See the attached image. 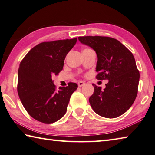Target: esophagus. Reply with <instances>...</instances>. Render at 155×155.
Returning <instances> with one entry per match:
<instances>
[{"mask_svg":"<svg viewBox=\"0 0 155 155\" xmlns=\"http://www.w3.org/2000/svg\"><path fill=\"white\" fill-rule=\"evenodd\" d=\"M84 84H85V83H84V82H83V81H79V82H78V87H82V86L84 85Z\"/></svg>","mask_w":155,"mask_h":155,"instance_id":"obj_1","label":"esophagus"}]
</instances>
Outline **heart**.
<instances>
[{"label":"heart","mask_w":155,"mask_h":155,"mask_svg":"<svg viewBox=\"0 0 155 155\" xmlns=\"http://www.w3.org/2000/svg\"><path fill=\"white\" fill-rule=\"evenodd\" d=\"M88 50V48H86V49H84V50Z\"/></svg>","instance_id":"heart-1"}]
</instances>
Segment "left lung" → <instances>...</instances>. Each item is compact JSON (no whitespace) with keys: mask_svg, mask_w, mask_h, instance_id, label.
<instances>
[{"mask_svg":"<svg viewBox=\"0 0 155 155\" xmlns=\"http://www.w3.org/2000/svg\"><path fill=\"white\" fill-rule=\"evenodd\" d=\"M97 56L96 76L98 80H108L104 91L93 84L94 93L89 103L99 116L115 118L128 111L138 93L140 73L132 53L117 39L105 36L78 37Z\"/></svg>","mask_w":155,"mask_h":155,"instance_id":"8db88e82","label":"left lung"}]
</instances>
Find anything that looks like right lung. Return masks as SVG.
Instances as JSON below:
<instances>
[{"instance_id":"1","label":"right lung","mask_w":155,"mask_h":155,"mask_svg":"<svg viewBox=\"0 0 155 155\" xmlns=\"http://www.w3.org/2000/svg\"><path fill=\"white\" fill-rule=\"evenodd\" d=\"M77 38L42 42L35 45L21 60L18 71L17 92L23 107L39 122L51 124L66 112L75 83L56 89L51 76L62 71L64 61Z\"/></svg>"}]
</instances>
